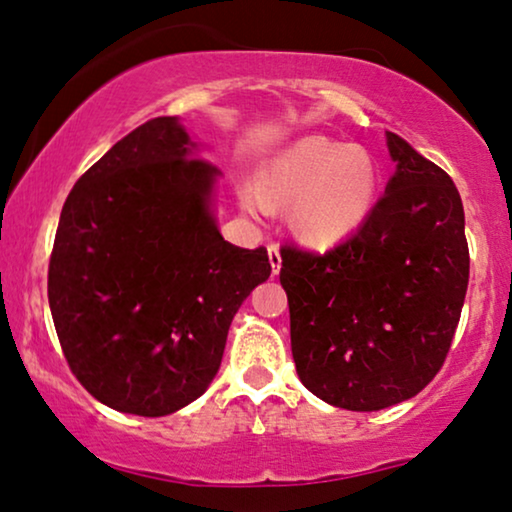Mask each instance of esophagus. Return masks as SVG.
<instances>
[{
	"label": "esophagus",
	"mask_w": 512,
	"mask_h": 512,
	"mask_svg": "<svg viewBox=\"0 0 512 512\" xmlns=\"http://www.w3.org/2000/svg\"><path fill=\"white\" fill-rule=\"evenodd\" d=\"M268 256H270V265H272V275H277L279 268H282V254H279L277 244H268Z\"/></svg>",
	"instance_id": "obj_1"
}]
</instances>
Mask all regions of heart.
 I'll use <instances>...</instances> for the list:
<instances>
[{"mask_svg":"<svg viewBox=\"0 0 512 512\" xmlns=\"http://www.w3.org/2000/svg\"><path fill=\"white\" fill-rule=\"evenodd\" d=\"M380 174L368 151L310 135L286 146L263 167L256 184L240 186L249 214L289 207L291 230L305 244L331 247L356 233L373 212Z\"/></svg>","mask_w":512,"mask_h":512,"instance_id":"b5f03b06","label":"heart"}]
</instances>
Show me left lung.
<instances>
[{
    "label": "left lung",
    "instance_id": "left-lung-1",
    "mask_svg": "<svg viewBox=\"0 0 512 512\" xmlns=\"http://www.w3.org/2000/svg\"><path fill=\"white\" fill-rule=\"evenodd\" d=\"M396 163L366 223L338 247L282 249L300 382L335 408L417 396L450 352L468 289L464 205L450 174L387 132Z\"/></svg>",
    "mask_w": 512,
    "mask_h": 512
}]
</instances>
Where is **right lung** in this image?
Instances as JSON below:
<instances>
[{
  "label": "right lung",
  "instance_id": "right-lung-1",
  "mask_svg": "<svg viewBox=\"0 0 512 512\" xmlns=\"http://www.w3.org/2000/svg\"><path fill=\"white\" fill-rule=\"evenodd\" d=\"M177 116L116 142L76 181L48 265L65 359L97 401L172 415L219 373L230 321L270 277L268 251L223 240L219 170Z\"/></svg>",
  "mask_w": 512,
  "mask_h": 512
}]
</instances>
